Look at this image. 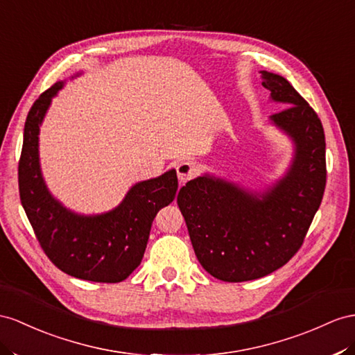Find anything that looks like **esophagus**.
I'll use <instances>...</instances> for the list:
<instances>
[{"mask_svg":"<svg viewBox=\"0 0 355 355\" xmlns=\"http://www.w3.org/2000/svg\"><path fill=\"white\" fill-rule=\"evenodd\" d=\"M196 166L192 162H181L177 165V175L180 183H186V181L192 180L196 175Z\"/></svg>","mask_w":355,"mask_h":355,"instance_id":"34e87169","label":"esophagus"}]
</instances>
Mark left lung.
Wrapping results in <instances>:
<instances>
[{
  "instance_id": "8db88e82",
  "label": "left lung",
  "mask_w": 355,
  "mask_h": 355,
  "mask_svg": "<svg viewBox=\"0 0 355 355\" xmlns=\"http://www.w3.org/2000/svg\"><path fill=\"white\" fill-rule=\"evenodd\" d=\"M261 79L272 102L288 106L270 116L294 144L286 174L264 192L205 174L177 198L198 261L223 282L259 279L284 267L302 248L325 189L321 120L284 76L262 70Z\"/></svg>"
}]
</instances>
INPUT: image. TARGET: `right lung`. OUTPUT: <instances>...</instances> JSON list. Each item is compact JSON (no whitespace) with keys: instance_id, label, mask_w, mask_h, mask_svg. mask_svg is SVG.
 <instances>
[{"instance_id":"add662e5","label":"right lung","mask_w":355,"mask_h":355,"mask_svg":"<svg viewBox=\"0 0 355 355\" xmlns=\"http://www.w3.org/2000/svg\"><path fill=\"white\" fill-rule=\"evenodd\" d=\"M62 87L61 80L42 93L26 116L17 168L21 202L53 266L78 279L116 284L141 264L154 217L177 195V172L136 183L107 213L84 216L69 210L51 195L39 162L40 124Z\"/></svg>"}]
</instances>
